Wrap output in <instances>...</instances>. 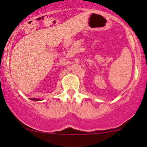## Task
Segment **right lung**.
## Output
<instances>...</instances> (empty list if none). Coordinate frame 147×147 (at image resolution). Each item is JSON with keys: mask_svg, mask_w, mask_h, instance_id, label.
Segmentation results:
<instances>
[{"mask_svg": "<svg viewBox=\"0 0 147 147\" xmlns=\"http://www.w3.org/2000/svg\"><path fill=\"white\" fill-rule=\"evenodd\" d=\"M31 100H35V101H39V100H38V99H32V98H31Z\"/></svg>", "mask_w": 147, "mask_h": 147, "instance_id": "add662e5", "label": "right lung"}]
</instances>
